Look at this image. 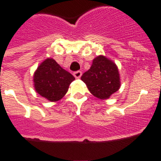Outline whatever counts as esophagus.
Here are the masks:
<instances>
[{"label": "esophagus", "instance_id": "1", "mask_svg": "<svg viewBox=\"0 0 161 161\" xmlns=\"http://www.w3.org/2000/svg\"><path fill=\"white\" fill-rule=\"evenodd\" d=\"M82 75V72L80 71H76V72H73V76H75L76 78H80L81 76Z\"/></svg>", "mask_w": 161, "mask_h": 161}]
</instances>
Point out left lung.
Returning <instances> with one entry per match:
<instances>
[{"mask_svg": "<svg viewBox=\"0 0 161 161\" xmlns=\"http://www.w3.org/2000/svg\"><path fill=\"white\" fill-rule=\"evenodd\" d=\"M89 92L99 99H107L120 88L118 67L104 55L93 60L92 66L81 76Z\"/></svg>", "mask_w": 161, "mask_h": 161, "instance_id": "left-lung-1", "label": "left lung"}]
</instances>
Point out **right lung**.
<instances>
[{
  "label": "right lung",
  "mask_w": 161,
  "mask_h": 161,
  "mask_svg": "<svg viewBox=\"0 0 161 161\" xmlns=\"http://www.w3.org/2000/svg\"><path fill=\"white\" fill-rule=\"evenodd\" d=\"M74 80L75 77L72 74L51 58L45 59L34 74L35 91L50 102L60 100Z\"/></svg>",
  "instance_id": "right-lung-1"
}]
</instances>
